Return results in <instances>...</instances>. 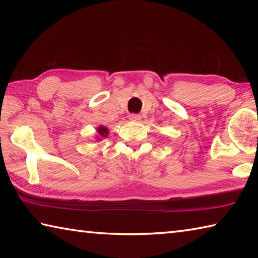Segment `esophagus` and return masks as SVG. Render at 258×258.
Listing matches in <instances>:
<instances>
[{
	"label": "esophagus",
	"mask_w": 258,
	"mask_h": 258,
	"mask_svg": "<svg viewBox=\"0 0 258 258\" xmlns=\"http://www.w3.org/2000/svg\"><path fill=\"white\" fill-rule=\"evenodd\" d=\"M130 120H133V121H139L140 119H141V116L139 115V113H131V115L128 116Z\"/></svg>",
	"instance_id": "1"
}]
</instances>
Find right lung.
<instances>
[{
  "label": "right lung",
  "instance_id": "add662e5",
  "mask_svg": "<svg viewBox=\"0 0 258 258\" xmlns=\"http://www.w3.org/2000/svg\"><path fill=\"white\" fill-rule=\"evenodd\" d=\"M98 133L100 135H102V137H107L108 134V130L106 127H103V126H100V127L98 128Z\"/></svg>",
  "mask_w": 258,
  "mask_h": 258
}]
</instances>
